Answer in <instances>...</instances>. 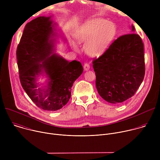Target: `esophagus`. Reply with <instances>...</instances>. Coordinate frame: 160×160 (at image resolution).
<instances>
[{"mask_svg": "<svg viewBox=\"0 0 160 160\" xmlns=\"http://www.w3.org/2000/svg\"><path fill=\"white\" fill-rule=\"evenodd\" d=\"M83 68L85 71H88L90 69V65L87 63H85L83 65Z\"/></svg>", "mask_w": 160, "mask_h": 160, "instance_id": "34e87169", "label": "esophagus"}]
</instances>
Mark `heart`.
<instances>
[{"instance_id": "obj_1", "label": "heart", "mask_w": 160, "mask_h": 160, "mask_svg": "<svg viewBox=\"0 0 160 160\" xmlns=\"http://www.w3.org/2000/svg\"><path fill=\"white\" fill-rule=\"evenodd\" d=\"M116 33L112 22L104 19L89 21L82 25L75 33V38L78 43H84V49L87 55L98 57L108 48ZM75 51L78 49L75 42H71Z\"/></svg>"}]
</instances>
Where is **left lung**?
<instances>
[{"instance_id":"left-lung-1","label":"left lung","mask_w":160,"mask_h":160,"mask_svg":"<svg viewBox=\"0 0 160 160\" xmlns=\"http://www.w3.org/2000/svg\"><path fill=\"white\" fill-rule=\"evenodd\" d=\"M131 33L135 28L131 26ZM96 85L106 101L122 103L132 97L145 75L144 44L138 34L122 35L93 61Z\"/></svg>"}]
</instances>
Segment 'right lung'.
<instances>
[{
	"label": "right lung",
	"instance_id": "add662e5",
	"mask_svg": "<svg viewBox=\"0 0 160 160\" xmlns=\"http://www.w3.org/2000/svg\"><path fill=\"white\" fill-rule=\"evenodd\" d=\"M51 17L39 16L28 22L16 54L21 84L29 98L43 110L57 111L69 101L83 68L79 61L69 62L54 52L58 35ZM40 75L48 78L45 84L37 82Z\"/></svg>",
	"mask_w": 160,
	"mask_h": 160
}]
</instances>
